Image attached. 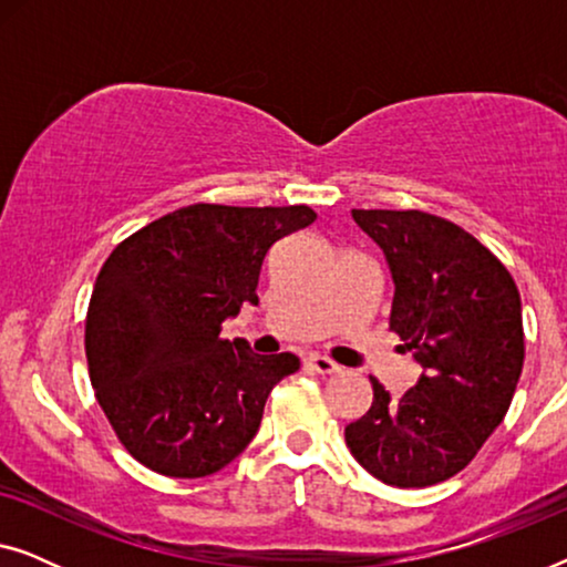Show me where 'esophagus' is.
<instances>
[{
	"label": "esophagus",
	"mask_w": 567,
	"mask_h": 567,
	"mask_svg": "<svg viewBox=\"0 0 567 567\" xmlns=\"http://www.w3.org/2000/svg\"><path fill=\"white\" fill-rule=\"evenodd\" d=\"M307 363H309V367H312V369L317 371V374H322V377L338 374V371H340L338 363H336V361H330L328 355H317V353H315V355H309Z\"/></svg>",
	"instance_id": "34e87169"
}]
</instances>
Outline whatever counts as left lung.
Listing matches in <instances>:
<instances>
[{"mask_svg":"<svg viewBox=\"0 0 567 567\" xmlns=\"http://www.w3.org/2000/svg\"><path fill=\"white\" fill-rule=\"evenodd\" d=\"M384 255L394 293L390 328L421 377L346 425L363 470L394 487L449 480L475 460L514 400L524 367L522 297L514 278L470 231L425 212L353 208Z\"/></svg>","mask_w":567,"mask_h":567,"instance_id":"obj_1","label":"left lung"}]
</instances>
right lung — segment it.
I'll return each mask as SVG.
<instances>
[{
  "label": "right lung",
  "mask_w": 567,
  "mask_h": 567,
  "mask_svg": "<svg viewBox=\"0 0 567 567\" xmlns=\"http://www.w3.org/2000/svg\"><path fill=\"white\" fill-rule=\"evenodd\" d=\"M317 219L309 206L193 204L115 247L92 289L90 379L121 444L159 475L206 477L260 429L293 353H252L221 322L258 305V276L278 239Z\"/></svg>",
  "instance_id": "right-lung-1"
}]
</instances>
